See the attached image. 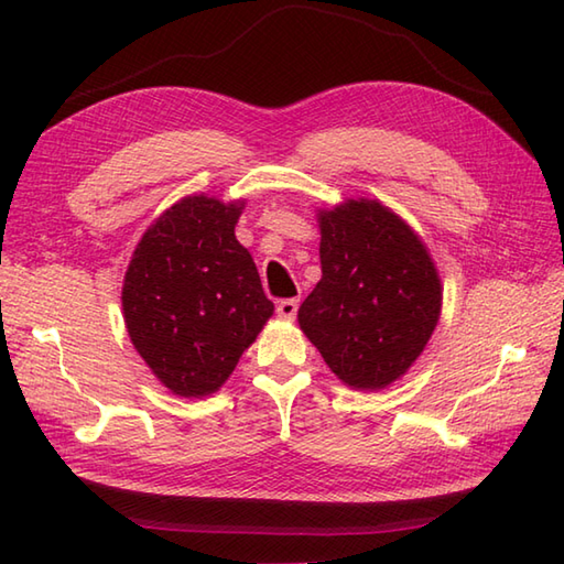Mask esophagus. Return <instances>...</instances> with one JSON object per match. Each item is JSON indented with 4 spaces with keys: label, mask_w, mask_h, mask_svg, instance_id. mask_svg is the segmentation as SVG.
Returning <instances> with one entry per match:
<instances>
[{
    "label": "esophagus",
    "mask_w": 564,
    "mask_h": 564,
    "mask_svg": "<svg viewBox=\"0 0 564 564\" xmlns=\"http://www.w3.org/2000/svg\"><path fill=\"white\" fill-rule=\"evenodd\" d=\"M297 305L301 303H297L295 297H285V301L275 305V313H279V317H283V319H293L297 315Z\"/></svg>",
    "instance_id": "1"
}]
</instances>
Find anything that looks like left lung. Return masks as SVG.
I'll use <instances>...</instances> for the list:
<instances>
[{"label": "left lung", "mask_w": 564, "mask_h": 564, "mask_svg": "<svg viewBox=\"0 0 564 564\" xmlns=\"http://www.w3.org/2000/svg\"><path fill=\"white\" fill-rule=\"evenodd\" d=\"M322 279L297 322L346 386L380 390L434 332L441 281L426 247L378 200L319 213Z\"/></svg>", "instance_id": "left-lung-1"}]
</instances>
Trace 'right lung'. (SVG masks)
<instances>
[{"instance_id": "1", "label": "right lung", "mask_w": 564, "mask_h": 564, "mask_svg": "<svg viewBox=\"0 0 564 564\" xmlns=\"http://www.w3.org/2000/svg\"><path fill=\"white\" fill-rule=\"evenodd\" d=\"M239 210L208 196L178 200L142 235L126 271L130 341L182 398L218 390L273 313L235 237Z\"/></svg>"}]
</instances>
